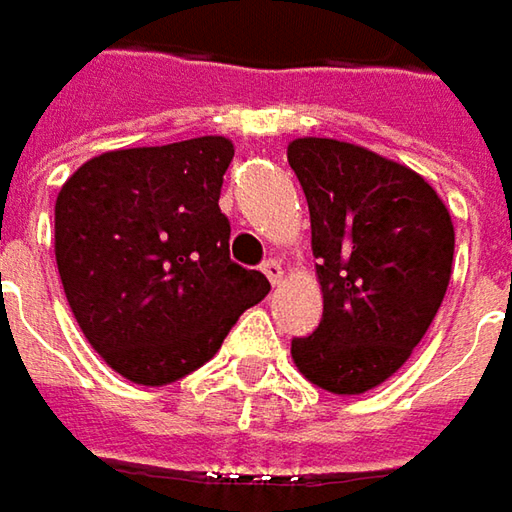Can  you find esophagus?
Returning a JSON list of instances; mask_svg holds the SVG:
<instances>
[{
    "instance_id": "1",
    "label": "esophagus",
    "mask_w": 512,
    "mask_h": 512,
    "mask_svg": "<svg viewBox=\"0 0 512 512\" xmlns=\"http://www.w3.org/2000/svg\"><path fill=\"white\" fill-rule=\"evenodd\" d=\"M262 273L270 279V285H279L282 282V262L279 259H265L262 262Z\"/></svg>"
}]
</instances>
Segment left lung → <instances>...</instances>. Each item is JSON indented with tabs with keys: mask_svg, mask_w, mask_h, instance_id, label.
Segmentation results:
<instances>
[{
	"mask_svg": "<svg viewBox=\"0 0 512 512\" xmlns=\"http://www.w3.org/2000/svg\"><path fill=\"white\" fill-rule=\"evenodd\" d=\"M320 259L322 320L291 340L296 369L334 395H360L392 377L435 320L455 230L418 172L363 146L299 138L288 146Z\"/></svg>",
	"mask_w": 512,
	"mask_h": 512,
	"instance_id": "1",
	"label": "left lung"
}]
</instances>
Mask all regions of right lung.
Here are the masks:
<instances>
[{
  "mask_svg": "<svg viewBox=\"0 0 512 512\" xmlns=\"http://www.w3.org/2000/svg\"><path fill=\"white\" fill-rule=\"evenodd\" d=\"M227 138L120 149L86 161L57 195L65 299L91 348L126 380L164 386L216 354L270 282L230 259L218 210Z\"/></svg>",
  "mask_w": 512,
  "mask_h": 512,
  "instance_id": "1",
  "label": "right lung"
}]
</instances>
